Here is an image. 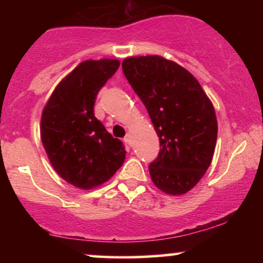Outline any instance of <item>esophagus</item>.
<instances>
[{"instance_id":"1","label":"esophagus","mask_w":263,"mask_h":263,"mask_svg":"<svg viewBox=\"0 0 263 263\" xmlns=\"http://www.w3.org/2000/svg\"><path fill=\"white\" fill-rule=\"evenodd\" d=\"M125 142H126V143H127V144H129V146H131V144H132V136H131V134L126 135Z\"/></svg>"}]
</instances>
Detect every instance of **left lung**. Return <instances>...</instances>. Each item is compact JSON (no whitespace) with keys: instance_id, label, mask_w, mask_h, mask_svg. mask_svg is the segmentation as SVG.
<instances>
[{"instance_id":"8db88e82","label":"left lung","mask_w":263,"mask_h":263,"mask_svg":"<svg viewBox=\"0 0 263 263\" xmlns=\"http://www.w3.org/2000/svg\"><path fill=\"white\" fill-rule=\"evenodd\" d=\"M122 70L159 137L151 179L167 194H185L213 161L218 137L213 102L186 69L161 55L129 57Z\"/></svg>"}]
</instances>
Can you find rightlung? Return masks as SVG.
Here are the masks:
<instances>
[{
  "mask_svg": "<svg viewBox=\"0 0 263 263\" xmlns=\"http://www.w3.org/2000/svg\"><path fill=\"white\" fill-rule=\"evenodd\" d=\"M117 59L81 62L57 85L42 112L41 140L54 171L75 188L107 182L126 151L93 114L96 96L116 73Z\"/></svg>",
  "mask_w": 263,
  "mask_h": 263,
  "instance_id": "add662e5",
  "label": "right lung"
}]
</instances>
